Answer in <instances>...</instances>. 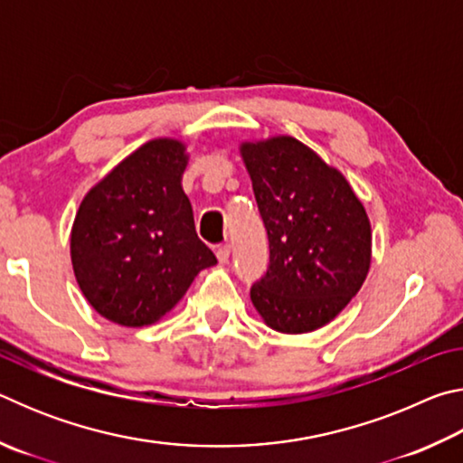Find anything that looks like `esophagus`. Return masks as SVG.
<instances>
[{
	"label": "esophagus",
	"instance_id": "1",
	"mask_svg": "<svg viewBox=\"0 0 463 463\" xmlns=\"http://www.w3.org/2000/svg\"><path fill=\"white\" fill-rule=\"evenodd\" d=\"M216 257H218V261H221V263H226V261H229V257H231V247H229V245H221V247H216Z\"/></svg>",
	"mask_w": 463,
	"mask_h": 463
}]
</instances>
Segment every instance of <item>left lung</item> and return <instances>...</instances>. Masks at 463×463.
Here are the masks:
<instances>
[{
    "label": "left lung",
    "mask_w": 463,
    "mask_h": 463,
    "mask_svg": "<svg viewBox=\"0 0 463 463\" xmlns=\"http://www.w3.org/2000/svg\"><path fill=\"white\" fill-rule=\"evenodd\" d=\"M241 155L269 239V268L250 302L273 331H317L365 281L370 218L341 171L294 137L242 143Z\"/></svg>",
    "instance_id": "obj_1"
}]
</instances>
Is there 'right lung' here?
I'll return each instance as SVG.
<instances>
[{"mask_svg":"<svg viewBox=\"0 0 463 463\" xmlns=\"http://www.w3.org/2000/svg\"><path fill=\"white\" fill-rule=\"evenodd\" d=\"M185 145L138 146L85 195L71 229V263L93 310L122 326L153 325L216 263L195 234L182 187Z\"/></svg>","mask_w":463,"mask_h":463,"instance_id":"obj_1","label":"right lung"}]
</instances>
